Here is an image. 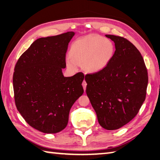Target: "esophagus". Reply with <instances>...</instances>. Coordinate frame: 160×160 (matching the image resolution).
<instances>
[{"instance_id": "esophagus-1", "label": "esophagus", "mask_w": 160, "mask_h": 160, "mask_svg": "<svg viewBox=\"0 0 160 160\" xmlns=\"http://www.w3.org/2000/svg\"><path fill=\"white\" fill-rule=\"evenodd\" d=\"M82 87H83V89H84V90L85 91L86 90V87H87V82H86V81H85V80H83V82H82Z\"/></svg>"}]
</instances>
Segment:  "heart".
<instances>
[{
	"instance_id": "heart-1",
	"label": "heart",
	"mask_w": 160,
	"mask_h": 160,
	"mask_svg": "<svg viewBox=\"0 0 160 160\" xmlns=\"http://www.w3.org/2000/svg\"><path fill=\"white\" fill-rule=\"evenodd\" d=\"M115 48L109 39L96 34H90L73 42L69 50L66 64L75 71L82 65L87 73H97L104 69L113 58Z\"/></svg>"
}]
</instances>
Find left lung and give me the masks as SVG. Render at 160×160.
Wrapping results in <instances>:
<instances>
[{"instance_id": "1", "label": "left lung", "mask_w": 160, "mask_h": 160, "mask_svg": "<svg viewBox=\"0 0 160 160\" xmlns=\"http://www.w3.org/2000/svg\"><path fill=\"white\" fill-rule=\"evenodd\" d=\"M115 51L104 69L87 74L86 92L98 120L107 130H116L132 120L145 100L148 72L140 52L123 37L106 35Z\"/></svg>"}]
</instances>
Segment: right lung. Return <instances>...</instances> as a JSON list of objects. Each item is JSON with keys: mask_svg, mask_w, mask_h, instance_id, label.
<instances>
[{"mask_svg": "<svg viewBox=\"0 0 160 160\" xmlns=\"http://www.w3.org/2000/svg\"><path fill=\"white\" fill-rule=\"evenodd\" d=\"M73 32L40 38L17 61L13 76L17 109L28 123L45 133H56L67 127L75 102L84 93V76L64 77L68 45Z\"/></svg>", "mask_w": 160, "mask_h": 160, "instance_id": "right-lung-1", "label": "right lung"}]
</instances>
